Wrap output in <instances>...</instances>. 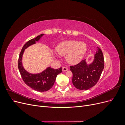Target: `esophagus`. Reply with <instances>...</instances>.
Listing matches in <instances>:
<instances>
[{
  "instance_id": "obj_1",
  "label": "esophagus",
  "mask_w": 125,
  "mask_h": 125,
  "mask_svg": "<svg viewBox=\"0 0 125 125\" xmlns=\"http://www.w3.org/2000/svg\"><path fill=\"white\" fill-rule=\"evenodd\" d=\"M62 70L63 71H68V69L67 67H63L62 68Z\"/></svg>"
}]
</instances>
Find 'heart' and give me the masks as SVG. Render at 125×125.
<instances>
[{
    "instance_id": "b5f03b06",
    "label": "heart",
    "mask_w": 125,
    "mask_h": 125,
    "mask_svg": "<svg viewBox=\"0 0 125 125\" xmlns=\"http://www.w3.org/2000/svg\"><path fill=\"white\" fill-rule=\"evenodd\" d=\"M86 44L74 40L63 42L56 47V51L60 55L67 56V60L69 63L76 64L80 62L86 52Z\"/></svg>"
}]
</instances>
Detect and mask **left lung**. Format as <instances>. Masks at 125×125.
Returning <instances> with one entry per match:
<instances>
[{
    "label": "left lung",
    "instance_id": "left-lung-1",
    "mask_svg": "<svg viewBox=\"0 0 125 125\" xmlns=\"http://www.w3.org/2000/svg\"><path fill=\"white\" fill-rule=\"evenodd\" d=\"M93 62L88 65L85 60L73 66H70L73 73V83L75 88L80 90H87L92 88L99 81L104 67L103 52L97 47Z\"/></svg>",
    "mask_w": 125,
    "mask_h": 125
}]
</instances>
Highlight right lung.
Instances as JSON below:
<instances>
[{
    "label": "right lung",
    "mask_w": 125,
    "mask_h": 125,
    "mask_svg": "<svg viewBox=\"0 0 125 125\" xmlns=\"http://www.w3.org/2000/svg\"><path fill=\"white\" fill-rule=\"evenodd\" d=\"M43 35L44 34H42L35 38L28 41L22 47L18 59V68L22 80L30 88L39 92H45L51 89L54 84L57 75L62 71V67L57 69L48 67L42 73L31 74L28 73L22 66V57L25 49L35 44Z\"/></svg>",
    "instance_id": "right-lung-1"
}]
</instances>
